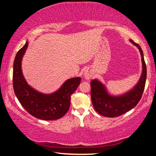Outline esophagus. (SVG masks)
Segmentation results:
<instances>
[{
  "mask_svg": "<svg viewBox=\"0 0 156 156\" xmlns=\"http://www.w3.org/2000/svg\"><path fill=\"white\" fill-rule=\"evenodd\" d=\"M92 74H93L92 72L90 69H85L83 72V76L86 80H89V79L91 78Z\"/></svg>",
  "mask_w": 156,
  "mask_h": 156,
  "instance_id": "obj_1",
  "label": "esophagus"
}]
</instances>
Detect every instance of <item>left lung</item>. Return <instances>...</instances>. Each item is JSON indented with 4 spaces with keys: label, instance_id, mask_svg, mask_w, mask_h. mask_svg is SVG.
<instances>
[{
    "label": "left lung",
    "instance_id": "8db88e82",
    "mask_svg": "<svg viewBox=\"0 0 156 156\" xmlns=\"http://www.w3.org/2000/svg\"><path fill=\"white\" fill-rule=\"evenodd\" d=\"M129 41L138 47L142 57V73L136 85L125 93L115 96L111 94L105 84L98 79L91 81L92 104L95 110L105 117H117L130 111L138 103L143 94L147 78V67L143 51L139 44L131 39Z\"/></svg>",
    "mask_w": 156,
    "mask_h": 156
}]
</instances>
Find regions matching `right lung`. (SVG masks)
Returning a JSON list of instances; mask_svg holds the SVG:
<instances>
[{"label":"right lung","mask_w":156,"mask_h":156,"mask_svg":"<svg viewBox=\"0 0 156 156\" xmlns=\"http://www.w3.org/2000/svg\"><path fill=\"white\" fill-rule=\"evenodd\" d=\"M28 47V41L16 55L13 66V87L18 101L34 117L44 120L62 118L70 107L71 96L80 83L81 78L75 77L65 81L51 94L37 91L26 81L22 71V60Z\"/></svg>","instance_id":"add662e5"}]
</instances>
